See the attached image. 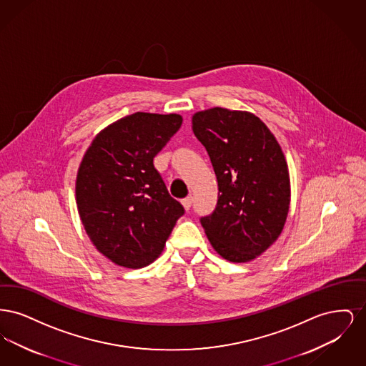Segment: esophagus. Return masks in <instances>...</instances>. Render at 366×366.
I'll use <instances>...</instances> for the list:
<instances>
[{
    "instance_id": "34e87169",
    "label": "esophagus",
    "mask_w": 366,
    "mask_h": 366,
    "mask_svg": "<svg viewBox=\"0 0 366 366\" xmlns=\"http://www.w3.org/2000/svg\"><path fill=\"white\" fill-rule=\"evenodd\" d=\"M192 203H193V197L192 196H188V197H185L182 200V206H184V209H187V211L191 209Z\"/></svg>"
}]
</instances>
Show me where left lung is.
<instances>
[{"label": "left lung", "mask_w": 366, "mask_h": 366, "mask_svg": "<svg viewBox=\"0 0 366 366\" xmlns=\"http://www.w3.org/2000/svg\"><path fill=\"white\" fill-rule=\"evenodd\" d=\"M218 181L215 209L200 222L212 248L244 263L263 254L285 225L291 185L279 142L258 117L215 107L192 117Z\"/></svg>", "instance_id": "left-lung-1"}]
</instances>
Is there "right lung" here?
Segmentation results:
<instances>
[{
    "instance_id": "add662e5",
    "label": "right lung",
    "mask_w": 366,
    "mask_h": 366,
    "mask_svg": "<svg viewBox=\"0 0 366 366\" xmlns=\"http://www.w3.org/2000/svg\"><path fill=\"white\" fill-rule=\"evenodd\" d=\"M181 124L178 114L136 112L107 126L84 155L75 182L78 212L92 243L115 264L152 263L185 212L154 166Z\"/></svg>"
}]
</instances>
